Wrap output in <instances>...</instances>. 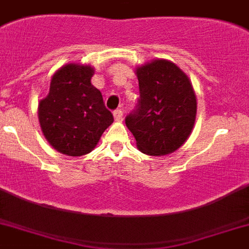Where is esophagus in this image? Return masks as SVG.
I'll return each mask as SVG.
<instances>
[{"label":"esophagus","instance_id":"esophagus-1","mask_svg":"<svg viewBox=\"0 0 249 249\" xmlns=\"http://www.w3.org/2000/svg\"><path fill=\"white\" fill-rule=\"evenodd\" d=\"M114 118L116 121L123 120V111H121L120 108H118V110L114 111Z\"/></svg>","mask_w":249,"mask_h":249}]
</instances>
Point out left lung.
<instances>
[{"label":"left lung","instance_id":"left-lung-1","mask_svg":"<svg viewBox=\"0 0 249 249\" xmlns=\"http://www.w3.org/2000/svg\"><path fill=\"white\" fill-rule=\"evenodd\" d=\"M141 98L125 118L141 152L163 156L185 143L195 126L197 98L185 72L167 60H152L135 70Z\"/></svg>","mask_w":249,"mask_h":249}]
</instances>
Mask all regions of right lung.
<instances>
[{"mask_svg": "<svg viewBox=\"0 0 249 249\" xmlns=\"http://www.w3.org/2000/svg\"><path fill=\"white\" fill-rule=\"evenodd\" d=\"M89 65L68 64L54 72L48 96L39 101L38 119L47 142L60 153H89L114 123L102 94L90 83Z\"/></svg>", "mask_w": 249, "mask_h": 249, "instance_id": "obj_1", "label": "right lung"}]
</instances>
